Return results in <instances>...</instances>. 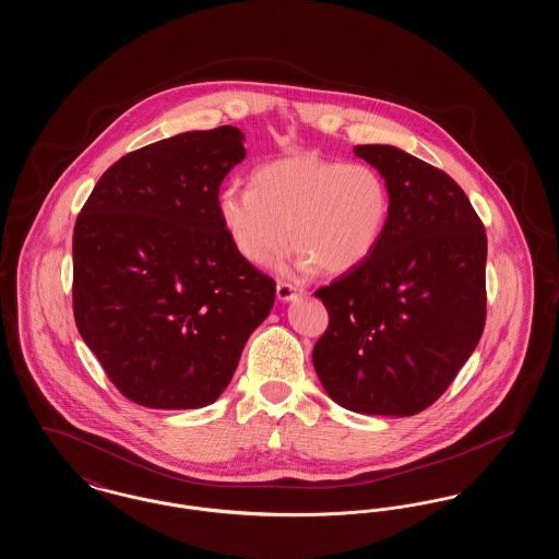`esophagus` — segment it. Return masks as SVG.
Returning a JSON list of instances; mask_svg holds the SVG:
<instances>
[{"label": "esophagus", "instance_id": "esophagus-1", "mask_svg": "<svg viewBox=\"0 0 559 559\" xmlns=\"http://www.w3.org/2000/svg\"><path fill=\"white\" fill-rule=\"evenodd\" d=\"M299 293H301V289H297L292 283H278V285H276V297H278V301H293Z\"/></svg>", "mask_w": 559, "mask_h": 559}]
</instances>
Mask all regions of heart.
Segmentation results:
<instances>
[{
    "label": "heart",
    "instance_id": "heart-1",
    "mask_svg": "<svg viewBox=\"0 0 559 559\" xmlns=\"http://www.w3.org/2000/svg\"><path fill=\"white\" fill-rule=\"evenodd\" d=\"M390 213V188L372 165L312 153L267 160L253 169L249 188L219 194L222 226L245 262L270 266L293 242L299 266L333 276L371 258Z\"/></svg>",
    "mask_w": 559,
    "mask_h": 559
}]
</instances>
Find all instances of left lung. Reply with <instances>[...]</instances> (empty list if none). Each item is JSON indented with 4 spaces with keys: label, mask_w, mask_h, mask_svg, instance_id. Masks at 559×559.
Returning a JSON list of instances; mask_svg holds the SVG:
<instances>
[{
    "label": "left lung",
    "mask_w": 559,
    "mask_h": 559,
    "mask_svg": "<svg viewBox=\"0 0 559 559\" xmlns=\"http://www.w3.org/2000/svg\"><path fill=\"white\" fill-rule=\"evenodd\" d=\"M392 213L362 266L314 293L329 326L312 352L324 392L362 415L411 417L440 399L486 322V233L461 187L390 144L354 146Z\"/></svg>",
    "instance_id": "1"
}]
</instances>
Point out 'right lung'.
<instances>
[{
    "mask_svg": "<svg viewBox=\"0 0 559 559\" xmlns=\"http://www.w3.org/2000/svg\"><path fill=\"white\" fill-rule=\"evenodd\" d=\"M222 126L110 165L73 233V312L115 388L148 408H201L230 383L276 283L235 251L219 185L245 159Z\"/></svg>",
    "mask_w": 559,
    "mask_h": 559,
    "instance_id": "1",
    "label": "right lung"
}]
</instances>
